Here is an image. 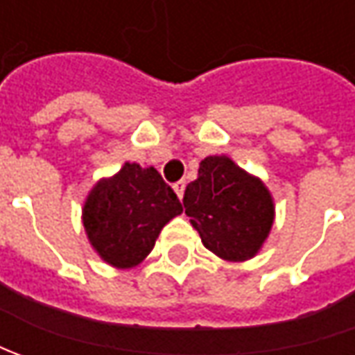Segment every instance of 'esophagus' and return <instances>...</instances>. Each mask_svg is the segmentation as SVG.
I'll return each mask as SVG.
<instances>
[{"instance_id":"obj_1","label":"esophagus","mask_w":355,"mask_h":355,"mask_svg":"<svg viewBox=\"0 0 355 355\" xmlns=\"http://www.w3.org/2000/svg\"><path fill=\"white\" fill-rule=\"evenodd\" d=\"M184 189H185V182H175L173 184V191L178 193V198H184Z\"/></svg>"}]
</instances>
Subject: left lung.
Returning <instances> with one entry per match:
<instances>
[{"instance_id": "8db88e82", "label": "left lung", "mask_w": 355, "mask_h": 355, "mask_svg": "<svg viewBox=\"0 0 355 355\" xmlns=\"http://www.w3.org/2000/svg\"><path fill=\"white\" fill-rule=\"evenodd\" d=\"M184 207L203 247L229 263L252 259L275 223V199L265 182L225 154L201 159L198 180L185 187Z\"/></svg>"}]
</instances>
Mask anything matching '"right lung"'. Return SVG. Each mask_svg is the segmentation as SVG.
<instances>
[{"label": "right lung", "instance_id": "obj_1", "mask_svg": "<svg viewBox=\"0 0 355 355\" xmlns=\"http://www.w3.org/2000/svg\"><path fill=\"white\" fill-rule=\"evenodd\" d=\"M182 211L156 168L126 162L114 175L92 185L83 205V227L104 263L124 270L142 263L164 225Z\"/></svg>", "mask_w": 355, "mask_h": 355}]
</instances>
